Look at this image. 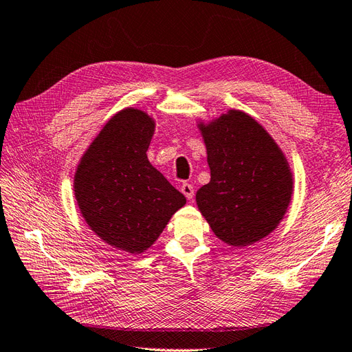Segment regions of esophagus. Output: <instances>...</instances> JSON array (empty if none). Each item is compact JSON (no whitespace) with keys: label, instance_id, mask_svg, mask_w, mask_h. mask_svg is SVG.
I'll return each mask as SVG.
<instances>
[{"label":"esophagus","instance_id":"34e87169","mask_svg":"<svg viewBox=\"0 0 352 352\" xmlns=\"http://www.w3.org/2000/svg\"><path fill=\"white\" fill-rule=\"evenodd\" d=\"M182 193L190 200V199H193V196H195V188H193L192 184L184 183V184L182 186Z\"/></svg>","mask_w":352,"mask_h":352}]
</instances>
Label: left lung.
<instances>
[{"instance_id": "8db88e82", "label": "left lung", "mask_w": 352, "mask_h": 352, "mask_svg": "<svg viewBox=\"0 0 352 352\" xmlns=\"http://www.w3.org/2000/svg\"><path fill=\"white\" fill-rule=\"evenodd\" d=\"M197 128L206 147L210 182L196 204L214 234L245 248L273 233L294 195V174L267 129L243 110L230 109Z\"/></svg>"}]
</instances>
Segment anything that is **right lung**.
I'll return each instance as SVG.
<instances>
[{
  "label": "right lung",
  "mask_w": 352,
  "mask_h": 352,
  "mask_svg": "<svg viewBox=\"0 0 352 352\" xmlns=\"http://www.w3.org/2000/svg\"><path fill=\"white\" fill-rule=\"evenodd\" d=\"M156 120L125 107L110 118L76 166L75 199L85 219L107 245L131 255L152 246L186 197L148 162Z\"/></svg>",
  "instance_id": "right-lung-1"
}]
</instances>
